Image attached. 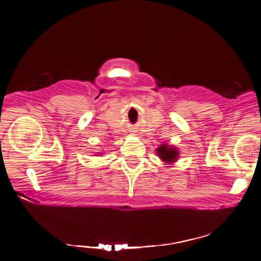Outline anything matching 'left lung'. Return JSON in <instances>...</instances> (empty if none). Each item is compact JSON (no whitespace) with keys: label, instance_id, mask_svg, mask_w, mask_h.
Returning <instances> with one entry per match:
<instances>
[{"label":"left lung","instance_id":"obj_1","mask_svg":"<svg viewBox=\"0 0 261 261\" xmlns=\"http://www.w3.org/2000/svg\"><path fill=\"white\" fill-rule=\"evenodd\" d=\"M157 154L160 155V158L163 162L172 164L173 162H175L176 158H178L179 152L175 147H172V146L164 143V145H161L160 147L157 148Z\"/></svg>","mask_w":261,"mask_h":261}]
</instances>
